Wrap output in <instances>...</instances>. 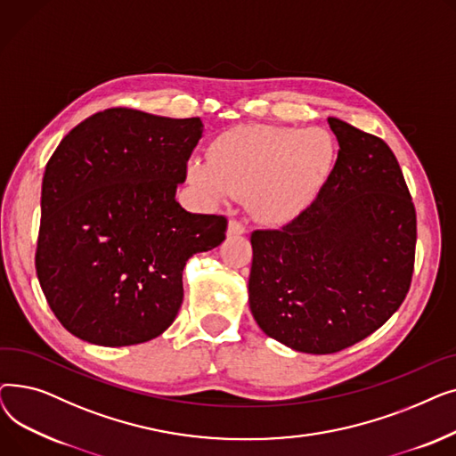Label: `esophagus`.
Segmentation results:
<instances>
[{"instance_id":"esophagus-1","label":"esophagus","mask_w":456,"mask_h":456,"mask_svg":"<svg viewBox=\"0 0 456 456\" xmlns=\"http://www.w3.org/2000/svg\"><path fill=\"white\" fill-rule=\"evenodd\" d=\"M244 232H246V225L242 222H238V220L229 222V225H227V234L229 236H240Z\"/></svg>"}]
</instances>
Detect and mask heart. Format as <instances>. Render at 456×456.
I'll return each instance as SVG.
<instances>
[{"mask_svg": "<svg viewBox=\"0 0 456 456\" xmlns=\"http://www.w3.org/2000/svg\"><path fill=\"white\" fill-rule=\"evenodd\" d=\"M334 151L330 133L320 127H242L216 138L208 157L191 159L188 179L212 203L246 196L255 218L281 224L329 175Z\"/></svg>", "mask_w": 456, "mask_h": 456, "instance_id": "obj_1", "label": "heart"}]
</instances>
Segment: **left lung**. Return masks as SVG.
<instances>
[{
  "instance_id": "obj_1",
  "label": "left lung",
  "mask_w": 456,
  "mask_h": 456,
  "mask_svg": "<svg viewBox=\"0 0 456 456\" xmlns=\"http://www.w3.org/2000/svg\"><path fill=\"white\" fill-rule=\"evenodd\" d=\"M338 159L282 229L251 234L249 308L268 337L329 354L364 340L411 289L416 210L385 140L327 118Z\"/></svg>"
}]
</instances>
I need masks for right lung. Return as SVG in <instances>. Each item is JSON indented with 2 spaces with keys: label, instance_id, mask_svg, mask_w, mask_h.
Masks as SVG:
<instances>
[{
  "label": "right lung",
  "instance_id": "1",
  "mask_svg": "<svg viewBox=\"0 0 456 456\" xmlns=\"http://www.w3.org/2000/svg\"><path fill=\"white\" fill-rule=\"evenodd\" d=\"M203 136L200 118L95 112L45 166L35 266L74 337L134 346L170 327L186 260L225 240V216L184 210L175 191Z\"/></svg>",
  "mask_w": 456,
  "mask_h": 456
}]
</instances>
